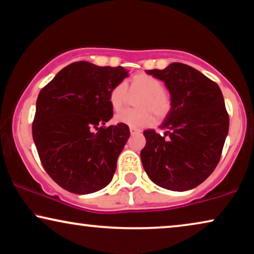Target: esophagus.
<instances>
[{"instance_id":"esophagus-1","label":"esophagus","mask_w":254,"mask_h":254,"mask_svg":"<svg viewBox=\"0 0 254 254\" xmlns=\"http://www.w3.org/2000/svg\"><path fill=\"white\" fill-rule=\"evenodd\" d=\"M130 133L132 134H138V133H140V131L139 130H137V129H134V127H130Z\"/></svg>"}]
</instances>
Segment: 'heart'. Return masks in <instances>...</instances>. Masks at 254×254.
Masks as SVG:
<instances>
[{
	"label": "heart",
	"instance_id": "heart-1",
	"mask_svg": "<svg viewBox=\"0 0 254 254\" xmlns=\"http://www.w3.org/2000/svg\"><path fill=\"white\" fill-rule=\"evenodd\" d=\"M127 90L130 94H140L134 106L136 110H124L116 115L115 120L127 127H144L153 123V115L158 120L167 117L172 110V99L164 84L157 77L146 73H138L131 76L124 84L118 83L109 93V103L114 111L123 109L127 101Z\"/></svg>",
	"mask_w": 254,
	"mask_h": 254
}]
</instances>
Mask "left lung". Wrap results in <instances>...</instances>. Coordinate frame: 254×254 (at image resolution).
<instances>
[{
    "label": "left lung",
    "instance_id": "obj_1",
    "mask_svg": "<svg viewBox=\"0 0 254 254\" xmlns=\"http://www.w3.org/2000/svg\"><path fill=\"white\" fill-rule=\"evenodd\" d=\"M146 73L166 84L172 110L160 125L164 133L144 131V170L162 188L189 190L202 184L221 159L229 131L223 94L217 83L181 63Z\"/></svg>",
    "mask_w": 254,
    "mask_h": 254
}]
</instances>
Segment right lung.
Here are the masks:
<instances>
[{
    "label": "right lung",
    "mask_w": 254,
    "mask_h": 254,
    "mask_svg": "<svg viewBox=\"0 0 254 254\" xmlns=\"http://www.w3.org/2000/svg\"><path fill=\"white\" fill-rule=\"evenodd\" d=\"M127 76L121 66L76 62L40 90L32 137L43 167L62 188L90 194L113 179L130 130L123 123L104 124L114 115L110 90Z\"/></svg>",
    "instance_id": "obj_1"
}]
</instances>
